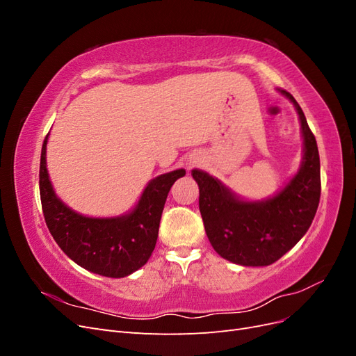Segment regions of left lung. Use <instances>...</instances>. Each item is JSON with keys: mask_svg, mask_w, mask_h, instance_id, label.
<instances>
[{"mask_svg": "<svg viewBox=\"0 0 356 356\" xmlns=\"http://www.w3.org/2000/svg\"><path fill=\"white\" fill-rule=\"evenodd\" d=\"M296 105L305 138V157L298 174L272 199L243 202L207 172L195 169L199 209L212 248L222 258L242 266H268L288 252L309 230L321 197V168L315 135L303 110Z\"/></svg>", "mask_w": 356, "mask_h": 356, "instance_id": "obj_1", "label": "left lung"}]
</instances>
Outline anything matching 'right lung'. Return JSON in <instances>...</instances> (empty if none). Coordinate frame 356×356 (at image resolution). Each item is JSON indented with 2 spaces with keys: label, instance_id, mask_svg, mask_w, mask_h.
<instances>
[{
  "label": "right lung",
  "instance_id": "obj_1",
  "mask_svg": "<svg viewBox=\"0 0 356 356\" xmlns=\"http://www.w3.org/2000/svg\"><path fill=\"white\" fill-rule=\"evenodd\" d=\"M44 138L40 160V197L44 220L60 250L86 270L124 277L143 267L154 251L168 193L184 169L154 178L136 208L117 218H89L63 204L53 191L46 168Z\"/></svg>",
  "mask_w": 356,
  "mask_h": 356
}]
</instances>
